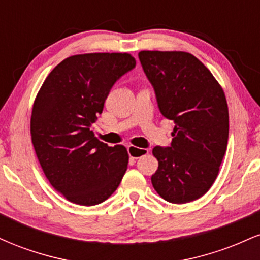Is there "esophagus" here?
<instances>
[{"mask_svg": "<svg viewBox=\"0 0 260 260\" xmlns=\"http://www.w3.org/2000/svg\"><path fill=\"white\" fill-rule=\"evenodd\" d=\"M127 150H128V154H129V156L133 157V159H139V157L143 156V155L148 154L147 149L137 148L134 147V145H128Z\"/></svg>", "mask_w": 260, "mask_h": 260, "instance_id": "34e87169", "label": "esophagus"}]
</instances>
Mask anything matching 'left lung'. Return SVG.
I'll list each match as a JSON object with an SVG mask.
<instances>
[{
    "mask_svg": "<svg viewBox=\"0 0 260 260\" xmlns=\"http://www.w3.org/2000/svg\"><path fill=\"white\" fill-rule=\"evenodd\" d=\"M164 117L175 122L171 145L155 147L157 194L174 204L201 198L219 174L229 140L225 92L210 71L183 51H140Z\"/></svg>",
    "mask_w": 260,
    "mask_h": 260,
    "instance_id": "1",
    "label": "left lung"
}]
</instances>
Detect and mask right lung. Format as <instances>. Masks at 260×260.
I'll return each mask as SVG.
<instances>
[{
    "instance_id": "1",
    "label": "right lung",
    "mask_w": 260,
    "mask_h": 260,
    "mask_svg": "<svg viewBox=\"0 0 260 260\" xmlns=\"http://www.w3.org/2000/svg\"><path fill=\"white\" fill-rule=\"evenodd\" d=\"M134 67L129 53L74 55L41 85L32 105L31 142L46 178L67 201L100 204L121 183L127 149L100 142L90 127L112 85Z\"/></svg>"
}]
</instances>
